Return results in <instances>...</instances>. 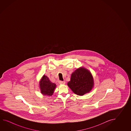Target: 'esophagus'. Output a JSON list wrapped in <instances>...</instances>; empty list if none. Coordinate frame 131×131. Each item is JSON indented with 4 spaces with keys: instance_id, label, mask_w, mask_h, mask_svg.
Listing matches in <instances>:
<instances>
[{
    "instance_id": "obj_1",
    "label": "esophagus",
    "mask_w": 131,
    "mask_h": 131,
    "mask_svg": "<svg viewBox=\"0 0 131 131\" xmlns=\"http://www.w3.org/2000/svg\"><path fill=\"white\" fill-rule=\"evenodd\" d=\"M59 83L61 85H64L66 84V82L65 81H59Z\"/></svg>"
}]
</instances>
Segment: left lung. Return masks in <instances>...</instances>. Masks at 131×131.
Masks as SVG:
<instances>
[{
	"label": "left lung",
	"instance_id": "1",
	"mask_svg": "<svg viewBox=\"0 0 131 131\" xmlns=\"http://www.w3.org/2000/svg\"><path fill=\"white\" fill-rule=\"evenodd\" d=\"M67 85L76 95L82 96L92 90L94 86V78L89 70L81 67L72 73Z\"/></svg>",
	"mask_w": 131,
	"mask_h": 131
}]
</instances>
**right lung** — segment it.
<instances>
[{"instance_id": "add662e5", "label": "right lung", "mask_w": 131, "mask_h": 131, "mask_svg": "<svg viewBox=\"0 0 131 131\" xmlns=\"http://www.w3.org/2000/svg\"><path fill=\"white\" fill-rule=\"evenodd\" d=\"M39 87L42 95L51 96L56 89V84L52 83L47 76L43 75L39 81Z\"/></svg>"}]
</instances>
